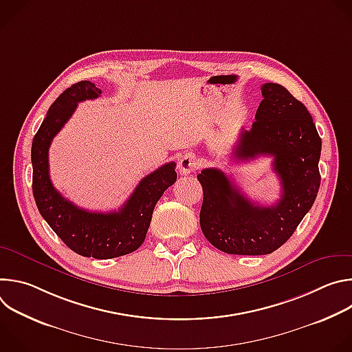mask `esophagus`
Segmentation results:
<instances>
[{
    "label": "esophagus",
    "instance_id": "esophagus-1",
    "mask_svg": "<svg viewBox=\"0 0 352 352\" xmlns=\"http://www.w3.org/2000/svg\"><path fill=\"white\" fill-rule=\"evenodd\" d=\"M199 167L197 159L192 155V153H186L181 157L179 163H178V170L181 174H190L193 173L196 168Z\"/></svg>",
    "mask_w": 352,
    "mask_h": 352
}]
</instances>
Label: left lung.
Instances as JSON below:
<instances>
[{"label": "left lung", "instance_id": "8db88e82", "mask_svg": "<svg viewBox=\"0 0 352 352\" xmlns=\"http://www.w3.org/2000/svg\"><path fill=\"white\" fill-rule=\"evenodd\" d=\"M255 122L232 150L236 162L273 157L281 196L272 206L249 200L219 168L197 175L204 188L199 220L206 239L231 255H267L294 234L311 210L319 186L322 139L307 107L284 86L262 85Z\"/></svg>", "mask_w": 352, "mask_h": 352}]
</instances>
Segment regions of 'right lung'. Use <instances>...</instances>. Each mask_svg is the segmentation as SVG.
<instances>
[{
    "instance_id": "right-lung-1",
    "label": "right lung",
    "mask_w": 352,
    "mask_h": 352,
    "mask_svg": "<svg viewBox=\"0 0 352 352\" xmlns=\"http://www.w3.org/2000/svg\"><path fill=\"white\" fill-rule=\"evenodd\" d=\"M102 90L89 80L68 87L50 107L32 143L33 196L47 224L80 256L113 259L136 250L144 241L152 214L164 190L177 181L175 163L146 175L118 212H89L75 206L52 184L48 148L79 102L97 98Z\"/></svg>"
}]
</instances>
